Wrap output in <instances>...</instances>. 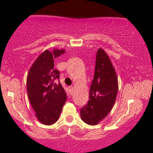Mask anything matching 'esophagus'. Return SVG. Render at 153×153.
I'll return each mask as SVG.
<instances>
[{
	"mask_svg": "<svg viewBox=\"0 0 153 153\" xmlns=\"http://www.w3.org/2000/svg\"><path fill=\"white\" fill-rule=\"evenodd\" d=\"M68 90H69V94H70V95H71L72 93H73L74 87H73V86H69Z\"/></svg>",
	"mask_w": 153,
	"mask_h": 153,
	"instance_id": "34e87169",
	"label": "esophagus"
}]
</instances>
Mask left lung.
I'll return each instance as SVG.
<instances>
[{
  "label": "left lung",
  "mask_w": 153,
  "mask_h": 153,
  "mask_svg": "<svg viewBox=\"0 0 153 153\" xmlns=\"http://www.w3.org/2000/svg\"><path fill=\"white\" fill-rule=\"evenodd\" d=\"M118 88L117 76L111 59L105 51L100 48L97 53L89 100L80 110L82 120L90 125L100 123L111 112L117 97Z\"/></svg>",
  "instance_id": "8db88e82"
}]
</instances>
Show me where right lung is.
Returning a JSON list of instances; mask_svg holds the SVG:
<instances>
[{
	"label": "right lung",
	"mask_w": 153,
	"mask_h": 153,
	"mask_svg": "<svg viewBox=\"0 0 153 153\" xmlns=\"http://www.w3.org/2000/svg\"><path fill=\"white\" fill-rule=\"evenodd\" d=\"M65 52L63 49L45 50L37 58L27 75L28 97L35 116L42 124L51 125L59 119L67 100L59 81V72L53 68V58Z\"/></svg>",
	"instance_id": "1"
}]
</instances>
